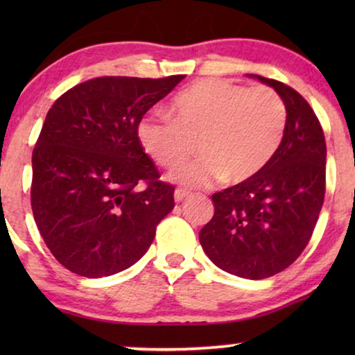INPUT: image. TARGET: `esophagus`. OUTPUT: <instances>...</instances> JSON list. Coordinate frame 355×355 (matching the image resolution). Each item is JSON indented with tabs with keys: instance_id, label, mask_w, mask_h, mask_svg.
Listing matches in <instances>:
<instances>
[{
	"instance_id": "esophagus-1",
	"label": "esophagus",
	"mask_w": 355,
	"mask_h": 355,
	"mask_svg": "<svg viewBox=\"0 0 355 355\" xmlns=\"http://www.w3.org/2000/svg\"><path fill=\"white\" fill-rule=\"evenodd\" d=\"M187 196L189 191H186V189H176V191H174V202H182Z\"/></svg>"
}]
</instances>
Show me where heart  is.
Listing matches in <instances>:
<instances>
[{
  "instance_id": "b5f03b06",
  "label": "heart",
  "mask_w": 355,
  "mask_h": 355,
  "mask_svg": "<svg viewBox=\"0 0 355 355\" xmlns=\"http://www.w3.org/2000/svg\"><path fill=\"white\" fill-rule=\"evenodd\" d=\"M171 118L147 114L137 139L148 158L166 168L181 164L197 150L202 157L182 164L169 179L182 186H207L223 178L245 182L278 152L288 111L268 87L247 89L221 79L187 87L171 103Z\"/></svg>"
}]
</instances>
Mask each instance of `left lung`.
I'll list each match as a JSON object with an SVG mask.
<instances>
[{
    "mask_svg": "<svg viewBox=\"0 0 355 355\" xmlns=\"http://www.w3.org/2000/svg\"><path fill=\"white\" fill-rule=\"evenodd\" d=\"M286 105L284 137L255 178L213 193L215 215L198 239L218 268L247 279L293 265L312 237L324 198L327 144L310 105L283 82L249 74Z\"/></svg>",
    "mask_w": 355,
    "mask_h": 355,
    "instance_id": "8db88e82",
    "label": "left lung"
}]
</instances>
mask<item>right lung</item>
I'll return each instance as SVG.
<instances>
[{"label":"right lung","instance_id":"add662e5","mask_svg":"<svg viewBox=\"0 0 355 355\" xmlns=\"http://www.w3.org/2000/svg\"><path fill=\"white\" fill-rule=\"evenodd\" d=\"M184 76L96 77L67 90L48 111L32 155V211L55 259L101 278L128 270L174 208L137 124Z\"/></svg>","mask_w":355,"mask_h":355}]
</instances>
